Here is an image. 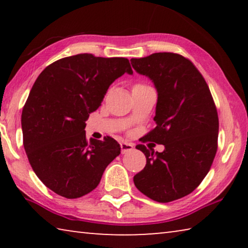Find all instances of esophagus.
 Masks as SVG:
<instances>
[{"label":"esophagus","mask_w":248,"mask_h":248,"mask_svg":"<svg viewBox=\"0 0 248 248\" xmlns=\"http://www.w3.org/2000/svg\"><path fill=\"white\" fill-rule=\"evenodd\" d=\"M120 148H121V153L124 154L127 152H130V151L133 149V144L128 143V142H123V143H120Z\"/></svg>","instance_id":"1"}]
</instances>
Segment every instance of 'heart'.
<instances>
[{"label": "heart", "instance_id": "obj_1", "mask_svg": "<svg viewBox=\"0 0 248 248\" xmlns=\"http://www.w3.org/2000/svg\"><path fill=\"white\" fill-rule=\"evenodd\" d=\"M146 87H150L149 85H146L144 83H136L133 84L132 86V92L138 91V90H142V89H146Z\"/></svg>", "mask_w": 248, "mask_h": 248}]
</instances>
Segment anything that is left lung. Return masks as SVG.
<instances>
[{
    "instance_id": "1",
    "label": "left lung",
    "mask_w": 248,
    "mask_h": 248,
    "mask_svg": "<svg viewBox=\"0 0 248 248\" xmlns=\"http://www.w3.org/2000/svg\"><path fill=\"white\" fill-rule=\"evenodd\" d=\"M138 73L152 79L157 90L156 127L144 141L163 144L155 152L143 144L146 164L133 177L142 194L157 202H170L191 194L211 169L217 150L219 117L202 74L189 59L157 52L131 59Z\"/></svg>"
}]
</instances>
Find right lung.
<instances>
[{"mask_svg":"<svg viewBox=\"0 0 248 248\" xmlns=\"http://www.w3.org/2000/svg\"><path fill=\"white\" fill-rule=\"evenodd\" d=\"M132 74L127 58L79 53L49 64L37 78L22 112L23 143L46 187L68 199L94 190L120 154L111 137L86 139L85 121L116 78Z\"/></svg>","mask_w":248,"mask_h":248,"instance_id":"1","label":"right lung"}]
</instances>
